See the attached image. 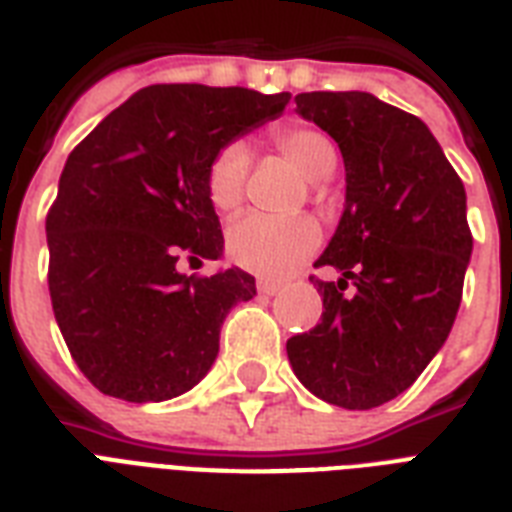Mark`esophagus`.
<instances>
[{
	"instance_id": "1",
	"label": "esophagus",
	"mask_w": 512,
	"mask_h": 512,
	"mask_svg": "<svg viewBox=\"0 0 512 512\" xmlns=\"http://www.w3.org/2000/svg\"><path fill=\"white\" fill-rule=\"evenodd\" d=\"M257 292H260V295L273 297L276 292H281V284H276V281H268V279H260L257 281Z\"/></svg>"
}]
</instances>
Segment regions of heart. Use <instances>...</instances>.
<instances>
[{"label": "heart", "mask_w": 512, "mask_h": 512, "mask_svg": "<svg viewBox=\"0 0 512 512\" xmlns=\"http://www.w3.org/2000/svg\"><path fill=\"white\" fill-rule=\"evenodd\" d=\"M276 148L308 180H324L337 167V151L324 132L289 124L273 135ZM249 154L244 143H228L207 170V196L217 212H233L244 201ZM319 247V228L305 215H249L228 233V255L236 265L268 279H284Z\"/></svg>", "instance_id": "b5f03b06"}]
</instances>
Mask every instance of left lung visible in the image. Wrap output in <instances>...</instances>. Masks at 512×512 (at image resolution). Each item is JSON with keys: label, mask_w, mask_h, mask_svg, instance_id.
Wrapping results in <instances>:
<instances>
[{"label": "left lung", "mask_w": 512, "mask_h": 512, "mask_svg": "<svg viewBox=\"0 0 512 512\" xmlns=\"http://www.w3.org/2000/svg\"><path fill=\"white\" fill-rule=\"evenodd\" d=\"M295 103L340 146L345 209L316 260L340 279H311L324 313L289 337V364L321 401L372 409L404 393L452 332L473 252L468 196L417 116L369 92H303Z\"/></svg>", "instance_id": "obj_1"}]
</instances>
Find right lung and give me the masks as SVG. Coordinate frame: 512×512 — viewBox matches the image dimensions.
Here are the masks:
<instances>
[{
    "label": "right lung",
    "mask_w": 512,
    "mask_h": 512,
    "mask_svg": "<svg viewBox=\"0 0 512 512\" xmlns=\"http://www.w3.org/2000/svg\"><path fill=\"white\" fill-rule=\"evenodd\" d=\"M289 98L151 84L71 151L47 215V279L60 335L100 393L167 401L212 369L225 316L257 295L255 276H188L180 260L223 257L209 162Z\"/></svg>",
    "instance_id": "1"
}]
</instances>
